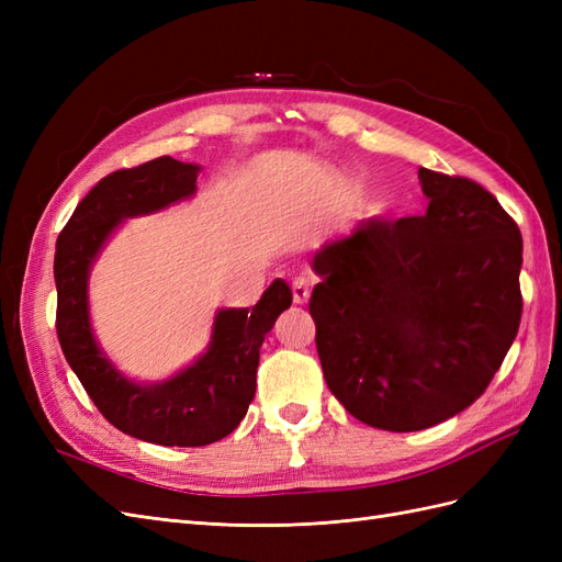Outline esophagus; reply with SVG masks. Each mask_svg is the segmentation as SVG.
<instances>
[{
  "label": "esophagus",
  "instance_id": "esophagus-1",
  "mask_svg": "<svg viewBox=\"0 0 562 562\" xmlns=\"http://www.w3.org/2000/svg\"><path fill=\"white\" fill-rule=\"evenodd\" d=\"M312 295V281L307 277H297L293 281V302L295 304H307Z\"/></svg>",
  "mask_w": 562,
  "mask_h": 562
}]
</instances>
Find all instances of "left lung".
Masks as SVG:
<instances>
[{
	"label": "left lung",
	"instance_id": "1",
	"mask_svg": "<svg viewBox=\"0 0 562 562\" xmlns=\"http://www.w3.org/2000/svg\"><path fill=\"white\" fill-rule=\"evenodd\" d=\"M424 215L372 217L316 252L328 389L370 427L419 431L479 398L522 314V236L483 184L419 168Z\"/></svg>",
	"mask_w": 562,
	"mask_h": 562
}]
</instances>
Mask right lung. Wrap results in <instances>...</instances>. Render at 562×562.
Returning <instances> with one entry per match:
<instances>
[{"label": "right lung", "instance_id": "add662e5", "mask_svg": "<svg viewBox=\"0 0 562 562\" xmlns=\"http://www.w3.org/2000/svg\"><path fill=\"white\" fill-rule=\"evenodd\" d=\"M196 171L171 157L119 168L79 201L56 241V333L65 359L112 427L157 446H209L239 427L255 396L265 335L293 302L291 288L277 279L252 310L220 312L211 349L164 384H133L98 351L87 307L95 252L124 217L194 194Z\"/></svg>", "mask_w": 562, "mask_h": 562}]
</instances>
